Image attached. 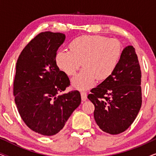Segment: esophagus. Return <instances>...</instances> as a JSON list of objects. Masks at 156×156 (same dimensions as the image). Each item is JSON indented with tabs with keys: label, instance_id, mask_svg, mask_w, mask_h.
Here are the masks:
<instances>
[{
	"label": "esophagus",
	"instance_id": "esophagus-1",
	"mask_svg": "<svg viewBox=\"0 0 156 156\" xmlns=\"http://www.w3.org/2000/svg\"><path fill=\"white\" fill-rule=\"evenodd\" d=\"M81 97H82V101H85L87 100V93L84 92V91H82V92H81Z\"/></svg>",
	"mask_w": 156,
	"mask_h": 156
}]
</instances>
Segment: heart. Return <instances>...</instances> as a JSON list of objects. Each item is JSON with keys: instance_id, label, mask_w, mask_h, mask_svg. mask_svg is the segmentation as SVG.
<instances>
[{"instance_id": "b5f03b06", "label": "heart", "mask_w": 156, "mask_h": 156, "mask_svg": "<svg viewBox=\"0 0 156 156\" xmlns=\"http://www.w3.org/2000/svg\"><path fill=\"white\" fill-rule=\"evenodd\" d=\"M121 55L119 40L101 35H83L69 44V50H60L55 61L57 67L68 76H73L82 65L84 67L72 80L80 90L92 86L96 80L104 81L113 74Z\"/></svg>"}]
</instances>
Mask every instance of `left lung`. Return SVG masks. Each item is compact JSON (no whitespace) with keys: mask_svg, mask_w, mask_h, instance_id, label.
Here are the masks:
<instances>
[{"mask_svg":"<svg viewBox=\"0 0 156 156\" xmlns=\"http://www.w3.org/2000/svg\"><path fill=\"white\" fill-rule=\"evenodd\" d=\"M140 84L141 71L135 48L127 46L113 74L87 97L94 105V116L102 131L115 135L133 123L142 104Z\"/></svg>","mask_w":156,"mask_h":156,"instance_id":"8db88e82","label":"left lung"}]
</instances>
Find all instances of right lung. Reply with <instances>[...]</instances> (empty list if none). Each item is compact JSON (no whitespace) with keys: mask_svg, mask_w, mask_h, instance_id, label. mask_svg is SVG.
Here are the masks:
<instances>
[{"mask_svg":"<svg viewBox=\"0 0 156 156\" xmlns=\"http://www.w3.org/2000/svg\"><path fill=\"white\" fill-rule=\"evenodd\" d=\"M65 40L63 33H40L25 47L16 63L13 94L18 111L30 129L44 136L62 129L81 104L78 91L62 94L70 81L55 57Z\"/></svg>","mask_w":156,"mask_h":156,"instance_id":"obj_1","label":"right lung"}]
</instances>
